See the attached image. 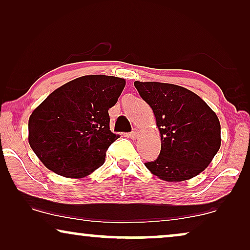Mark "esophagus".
<instances>
[{"mask_svg": "<svg viewBox=\"0 0 250 250\" xmlns=\"http://www.w3.org/2000/svg\"><path fill=\"white\" fill-rule=\"evenodd\" d=\"M138 134H139L138 131H132V132L128 134V136H129V138H131L132 140H135L136 138H138Z\"/></svg>", "mask_w": 250, "mask_h": 250, "instance_id": "34e87169", "label": "esophagus"}]
</instances>
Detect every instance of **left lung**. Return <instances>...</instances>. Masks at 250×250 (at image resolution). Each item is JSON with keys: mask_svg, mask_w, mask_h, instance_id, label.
Listing matches in <instances>:
<instances>
[{"mask_svg": "<svg viewBox=\"0 0 250 250\" xmlns=\"http://www.w3.org/2000/svg\"><path fill=\"white\" fill-rule=\"evenodd\" d=\"M151 107L162 138L158 158L145 163L153 175L181 182L203 172L221 146V125L206 102L186 87L158 82H134Z\"/></svg>", "mask_w": 250, "mask_h": 250, "instance_id": "obj_1", "label": "left lung"}]
</instances>
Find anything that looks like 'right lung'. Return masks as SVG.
<instances>
[{
  "label": "right lung",
  "instance_id": "1",
  "mask_svg": "<svg viewBox=\"0 0 250 250\" xmlns=\"http://www.w3.org/2000/svg\"><path fill=\"white\" fill-rule=\"evenodd\" d=\"M125 80L87 75L53 91L30 115L28 141L44 166L58 175L80 179L104 165L118 139L109 127L108 110Z\"/></svg>",
  "mask_w": 250,
  "mask_h": 250
}]
</instances>
